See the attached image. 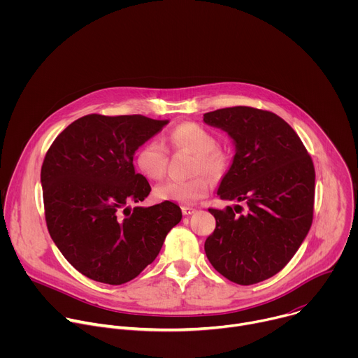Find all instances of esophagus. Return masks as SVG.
I'll list each match as a JSON object with an SVG mask.
<instances>
[{"instance_id": "34e87169", "label": "esophagus", "mask_w": 358, "mask_h": 358, "mask_svg": "<svg viewBox=\"0 0 358 358\" xmlns=\"http://www.w3.org/2000/svg\"><path fill=\"white\" fill-rule=\"evenodd\" d=\"M181 211H182V214H184V215H191V214H194L196 210H195V208H192V207H182V208H181Z\"/></svg>"}]
</instances>
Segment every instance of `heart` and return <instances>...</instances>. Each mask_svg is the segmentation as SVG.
<instances>
[{"instance_id": "1", "label": "heart", "mask_w": 358, "mask_h": 358, "mask_svg": "<svg viewBox=\"0 0 358 358\" xmlns=\"http://www.w3.org/2000/svg\"><path fill=\"white\" fill-rule=\"evenodd\" d=\"M167 140L176 150H185L195 156L194 171L220 176L228 164L225 151L217 147L215 136L195 122H185L174 127ZM134 163L137 169L151 180L164 177L169 163L167 150L159 140H148L136 151ZM210 181L206 176H196L189 180H167L155 188V195L163 201L192 203L206 196Z\"/></svg>"}]
</instances>
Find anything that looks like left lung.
<instances>
[{"label":"left lung","instance_id":"obj_1","mask_svg":"<svg viewBox=\"0 0 358 358\" xmlns=\"http://www.w3.org/2000/svg\"><path fill=\"white\" fill-rule=\"evenodd\" d=\"M203 122L225 130L236 148L217 194L245 203L208 210L217 227L203 249L231 282L259 283L287 265L312 227V157L296 131L268 110L225 108L206 113Z\"/></svg>","mask_w":358,"mask_h":358}]
</instances>
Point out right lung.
<instances>
[{
    "label": "right lung",
    "mask_w": 358,
    "mask_h": 358,
    "mask_svg": "<svg viewBox=\"0 0 358 358\" xmlns=\"http://www.w3.org/2000/svg\"><path fill=\"white\" fill-rule=\"evenodd\" d=\"M167 123L141 115H87L46 151L41 169L46 227L65 259L86 278L130 282L157 258L181 221L171 201L130 208L151 191L134 170V152Z\"/></svg>",
    "instance_id": "obj_1"
}]
</instances>
